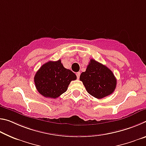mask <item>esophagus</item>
I'll use <instances>...</instances> for the list:
<instances>
[{
  "label": "esophagus",
  "instance_id": "1",
  "mask_svg": "<svg viewBox=\"0 0 146 146\" xmlns=\"http://www.w3.org/2000/svg\"><path fill=\"white\" fill-rule=\"evenodd\" d=\"M76 77L78 79L79 77H80V72H77L76 73Z\"/></svg>",
  "mask_w": 146,
  "mask_h": 146
}]
</instances>
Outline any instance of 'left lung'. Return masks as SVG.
<instances>
[{"label":"left lung","instance_id":"1","mask_svg":"<svg viewBox=\"0 0 146 146\" xmlns=\"http://www.w3.org/2000/svg\"><path fill=\"white\" fill-rule=\"evenodd\" d=\"M89 94L98 98L111 95L117 86V79L108 67L94 59H91L85 72L80 76Z\"/></svg>","mask_w":146,"mask_h":146}]
</instances>
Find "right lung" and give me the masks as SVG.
I'll return each instance as SVG.
<instances>
[{"label": "right lung", "instance_id": "obj_1", "mask_svg": "<svg viewBox=\"0 0 146 146\" xmlns=\"http://www.w3.org/2000/svg\"><path fill=\"white\" fill-rule=\"evenodd\" d=\"M76 76L64 67L61 60L49 61L41 66L34 76L36 90L46 98H56L66 92Z\"/></svg>", "mask_w": 146, "mask_h": 146}]
</instances>
